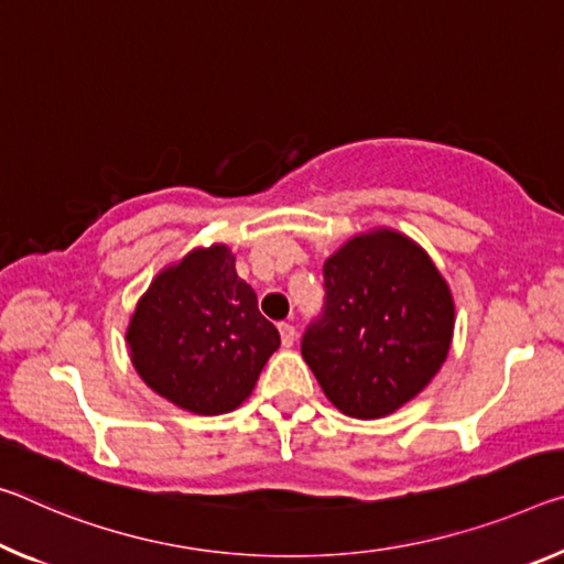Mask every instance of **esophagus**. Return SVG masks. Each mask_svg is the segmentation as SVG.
<instances>
[{
    "mask_svg": "<svg viewBox=\"0 0 564 564\" xmlns=\"http://www.w3.org/2000/svg\"><path fill=\"white\" fill-rule=\"evenodd\" d=\"M279 334H281V344L285 348H291L293 341H296V328H293L291 324H279Z\"/></svg>",
    "mask_w": 564,
    "mask_h": 564,
    "instance_id": "34e87169",
    "label": "esophagus"
}]
</instances>
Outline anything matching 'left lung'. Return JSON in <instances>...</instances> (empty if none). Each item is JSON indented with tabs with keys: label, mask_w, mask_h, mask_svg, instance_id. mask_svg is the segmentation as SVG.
Segmentation results:
<instances>
[{
	"label": "left lung",
	"mask_w": 564,
	"mask_h": 564,
	"mask_svg": "<svg viewBox=\"0 0 564 564\" xmlns=\"http://www.w3.org/2000/svg\"><path fill=\"white\" fill-rule=\"evenodd\" d=\"M324 311L301 354L330 404L379 419L414 399L449 354L454 301L432 258L389 228L354 236L324 263Z\"/></svg>",
	"instance_id": "1"
}]
</instances>
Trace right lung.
I'll list each match as a JSON object with an SVG mask.
<instances>
[{
	"instance_id": "right-lung-1",
	"label": "right lung",
	"mask_w": 564,
	"mask_h": 564,
	"mask_svg": "<svg viewBox=\"0 0 564 564\" xmlns=\"http://www.w3.org/2000/svg\"><path fill=\"white\" fill-rule=\"evenodd\" d=\"M140 379L175 406L216 416L238 409L281 346L279 328L238 279L228 246L195 248L155 275L128 326Z\"/></svg>"
}]
</instances>
